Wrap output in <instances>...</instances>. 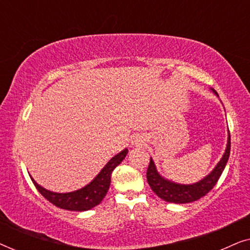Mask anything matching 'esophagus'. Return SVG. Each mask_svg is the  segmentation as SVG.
Masks as SVG:
<instances>
[{"label": "esophagus", "instance_id": "1", "mask_svg": "<svg viewBox=\"0 0 250 250\" xmlns=\"http://www.w3.org/2000/svg\"><path fill=\"white\" fill-rule=\"evenodd\" d=\"M138 142H140V140H139V141H138Z\"/></svg>", "mask_w": 250, "mask_h": 250}]
</instances>
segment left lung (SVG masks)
I'll use <instances>...</instances> for the list:
<instances>
[{"label": "left lung", "instance_id": "obj_1", "mask_svg": "<svg viewBox=\"0 0 250 250\" xmlns=\"http://www.w3.org/2000/svg\"><path fill=\"white\" fill-rule=\"evenodd\" d=\"M214 94H217V92L213 90ZM230 149H231V140H230V132L228 133V143L225 151L222 156L220 162L217 165L214 167L211 172L198 181L196 183L192 184H181L173 182V181L167 180L165 177L159 174L158 170L156 168L155 162H153L151 157H150V164L146 170V180L150 188H151L153 192H155L159 198L163 200L167 201V203H174V204H188L196 201L200 198L209 192L213 189L215 184L217 183L218 179H220L221 174L227 166V163L230 157Z\"/></svg>", "mask_w": 250, "mask_h": 250}]
</instances>
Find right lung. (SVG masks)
<instances>
[{"label": "right lung", "instance_id": "add662e5", "mask_svg": "<svg viewBox=\"0 0 250 250\" xmlns=\"http://www.w3.org/2000/svg\"><path fill=\"white\" fill-rule=\"evenodd\" d=\"M128 150L124 149L117 155L112 157L109 162L105 164L104 168L100 170V173L91 181L86 186L81 188V189L71 191V192H53V191L46 190L45 188L41 187L35 180L30 176L34 186L39 190V192L42 196L53 204L54 206L62 208L67 210L74 211H85L90 210L91 208L98 206L101 203L102 199L107 194L109 187H110V177L111 173L119 164H121L127 155Z\"/></svg>", "mask_w": 250, "mask_h": 250}]
</instances>
